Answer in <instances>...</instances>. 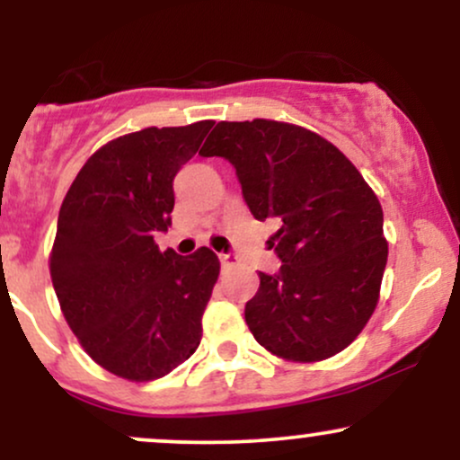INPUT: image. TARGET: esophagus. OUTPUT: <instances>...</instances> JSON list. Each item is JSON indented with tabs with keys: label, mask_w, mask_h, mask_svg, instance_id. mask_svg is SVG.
Returning <instances> with one entry per match:
<instances>
[{
	"label": "esophagus",
	"mask_w": 460,
	"mask_h": 460,
	"mask_svg": "<svg viewBox=\"0 0 460 460\" xmlns=\"http://www.w3.org/2000/svg\"><path fill=\"white\" fill-rule=\"evenodd\" d=\"M220 266H223V270H229V268H234L237 263V255L235 252H220Z\"/></svg>",
	"instance_id": "34e87169"
}]
</instances>
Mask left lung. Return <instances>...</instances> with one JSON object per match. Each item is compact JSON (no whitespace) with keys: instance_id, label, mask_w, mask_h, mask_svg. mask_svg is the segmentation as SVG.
Here are the masks:
<instances>
[{"instance_id":"obj_1","label":"left lung","mask_w":460,"mask_h":460,"mask_svg":"<svg viewBox=\"0 0 460 460\" xmlns=\"http://www.w3.org/2000/svg\"><path fill=\"white\" fill-rule=\"evenodd\" d=\"M203 157L235 168L248 209L272 218L281 268L246 303L252 337L288 361H322L372 318L387 263L383 208L352 162L314 131L255 119L218 123Z\"/></svg>"}]
</instances>
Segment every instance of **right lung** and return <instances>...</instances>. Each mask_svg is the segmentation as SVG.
I'll use <instances>...</instances> for the list:
<instances>
[{
  "label": "right lung",
  "instance_id": "1",
  "mask_svg": "<svg viewBox=\"0 0 460 460\" xmlns=\"http://www.w3.org/2000/svg\"><path fill=\"white\" fill-rule=\"evenodd\" d=\"M214 120L146 128L102 146L77 172L58 216L49 270L62 314L103 369L128 381L166 376L200 344L220 261L200 246L160 251L177 172Z\"/></svg>",
  "mask_w": 460,
  "mask_h": 460
}]
</instances>
